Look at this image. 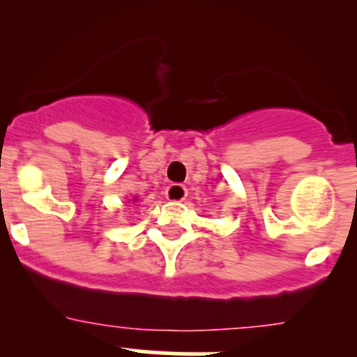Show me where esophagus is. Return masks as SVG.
Wrapping results in <instances>:
<instances>
[{"label":"esophagus","instance_id":"34e87169","mask_svg":"<svg viewBox=\"0 0 357 357\" xmlns=\"http://www.w3.org/2000/svg\"><path fill=\"white\" fill-rule=\"evenodd\" d=\"M188 197V189L182 184H172L166 189V198L172 202H184Z\"/></svg>","mask_w":357,"mask_h":357}]
</instances>
